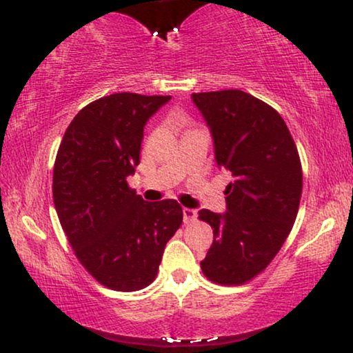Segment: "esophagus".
<instances>
[{
	"label": "esophagus",
	"instance_id": "obj_1",
	"mask_svg": "<svg viewBox=\"0 0 353 353\" xmlns=\"http://www.w3.org/2000/svg\"><path fill=\"white\" fill-rule=\"evenodd\" d=\"M196 219H197V210L188 209V207L183 209V220H185V223H191V221H194Z\"/></svg>",
	"mask_w": 353,
	"mask_h": 353
}]
</instances>
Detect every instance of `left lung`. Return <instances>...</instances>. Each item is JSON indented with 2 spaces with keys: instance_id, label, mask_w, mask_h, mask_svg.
Listing matches in <instances>:
<instances>
[{
  "instance_id": "left-lung-1",
  "label": "left lung",
  "mask_w": 353,
  "mask_h": 353,
  "mask_svg": "<svg viewBox=\"0 0 353 353\" xmlns=\"http://www.w3.org/2000/svg\"><path fill=\"white\" fill-rule=\"evenodd\" d=\"M214 139L216 165L230 170L225 214L199 210L214 228L201 262L210 281L238 286L268 267L296 221L302 165L281 115L241 90L192 93Z\"/></svg>"
}]
</instances>
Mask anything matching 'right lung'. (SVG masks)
I'll return each mask as SVG.
<instances>
[{
  "instance_id": "obj_1",
  "label": "right lung",
  "mask_w": 353,
  "mask_h": 353,
  "mask_svg": "<svg viewBox=\"0 0 353 353\" xmlns=\"http://www.w3.org/2000/svg\"><path fill=\"white\" fill-rule=\"evenodd\" d=\"M170 96L114 93L75 115L57 151L52 199L77 259L114 291H139L157 276L181 226L173 199L146 202L127 183L139 163L144 125Z\"/></svg>"
}]
</instances>
